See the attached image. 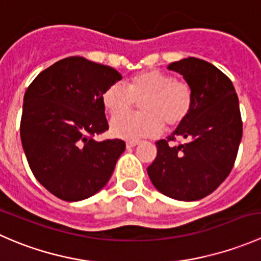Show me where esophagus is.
Here are the masks:
<instances>
[{
    "label": "esophagus",
    "instance_id": "34e87169",
    "mask_svg": "<svg viewBox=\"0 0 261 261\" xmlns=\"http://www.w3.org/2000/svg\"><path fill=\"white\" fill-rule=\"evenodd\" d=\"M139 144H140V141L130 140V141H127V143H126V147H127V149H130V147H135L136 145H139Z\"/></svg>",
    "mask_w": 261,
    "mask_h": 261
}]
</instances>
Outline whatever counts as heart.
Listing matches in <instances>:
<instances>
[{"label":"heart","instance_id":"obj_1","mask_svg":"<svg viewBox=\"0 0 261 261\" xmlns=\"http://www.w3.org/2000/svg\"><path fill=\"white\" fill-rule=\"evenodd\" d=\"M102 105L110 115L111 133L125 140H140L158 135L163 127L180 126L194 106V91L188 81L158 69L128 78L127 87L112 83L102 93ZM141 101L142 112L122 115ZM120 116H118V115Z\"/></svg>","mask_w":261,"mask_h":261}]
</instances>
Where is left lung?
I'll return each instance as SVG.
<instances>
[{"label":"left lung","mask_w":261,"mask_h":261,"mask_svg":"<svg viewBox=\"0 0 261 261\" xmlns=\"http://www.w3.org/2000/svg\"><path fill=\"white\" fill-rule=\"evenodd\" d=\"M168 69L192 84L194 106L167 140L158 141L147 174L165 196L197 201L217 189L235 164L243 136L239 98L230 78L206 60L187 58ZM178 137L186 143L174 146Z\"/></svg>","instance_id":"1"}]
</instances>
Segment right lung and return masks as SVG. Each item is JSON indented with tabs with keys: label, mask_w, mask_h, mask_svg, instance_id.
Segmentation results:
<instances>
[{
	"label": "right lung",
	"mask_w": 261,
	"mask_h": 261,
	"mask_svg": "<svg viewBox=\"0 0 261 261\" xmlns=\"http://www.w3.org/2000/svg\"><path fill=\"white\" fill-rule=\"evenodd\" d=\"M121 74L109 65L69 57L35 78L23 96L20 136L39 183L68 202L103 188L126 144L96 141L109 130L102 93Z\"/></svg>",
	"instance_id": "1"
}]
</instances>
